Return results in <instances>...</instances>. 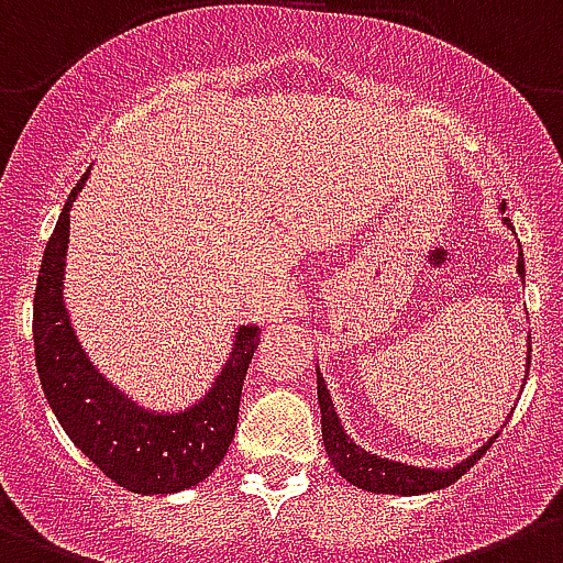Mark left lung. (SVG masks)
I'll use <instances>...</instances> for the list:
<instances>
[{
  "instance_id": "8db88e82",
  "label": "left lung",
  "mask_w": 563,
  "mask_h": 563,
  "mask_svg": "<svg viewBox=\"0 0 563 563\" xmlns=\"http://www.w3.org/2000/svg\"><path fill=\"white\" fill-rule=\"evenodd\" d=\"M500 212H506V201L500 205ZM508 223V218H506ZM511 227V223H508ZM514 229V227H511ZM517 273L526 278V260H522V249H519L517 260ZM528 367H531V351H528ZM318 400H320V420H323V445L325 453H329L331 464H334L336 473L345 481H351L353 486L367 492H378V495H426V492L445 489V486L456 484L481 456L492 448V442L497 439H489L478 451L473 453L464 462L453 464L448 470L437 467H415V464L393 462V459H382L376 453L358 448L351 437L345 433V426L336 417L334 404H331V395L325 389L323 376L318 371Z\"/></svg>"
}]
</instances>
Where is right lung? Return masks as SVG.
Masks as SVG:
<instances>
[{
	"instance_id": "add662e5",
	"label": "right lung",
	"mask_w": 563,
	"mask_h": 563,
	"mask_svg": "<svg viewBox=\"0 0 563 563\" xmlns=\"http://www.w3.org/2000/svg\"><path fill=\"white\" fill-rule=\"evenodd\" d=\"M85 179L88 174L68 196L37 271L32 303L37 378L63 431L107 478L135 495L192 489L210 478L232 445L245 371L262 329L240 325L234 331L232 353L212 389L185 411H148L112 387L85 356L63 301L68 212Z\"/></svg>"
}]
</instances>
